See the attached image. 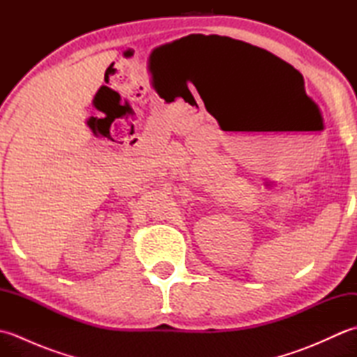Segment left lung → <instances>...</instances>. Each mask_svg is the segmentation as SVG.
Returning <instances> with one entry per match:
<instances>
[{
	"instance_id": "1",
	"label": "left lung",
	"mask_w": 357,
	"mask_h": 357,
	"mask_svg": "<svg viewBox=\"0 0 357 357\" xmlns=\"http://www.w3.org/2000/svg\"><path fill=\"white\" fill-rule=\"evenodd\" d=\"M239 43V45H244L245 49H248V50H252V52H261V53H264V55H271L270 52H267V50H264V49H259V47H256V45H252V44H247V43H242V41H238Z\"/></svg>"
}]
</instances>
